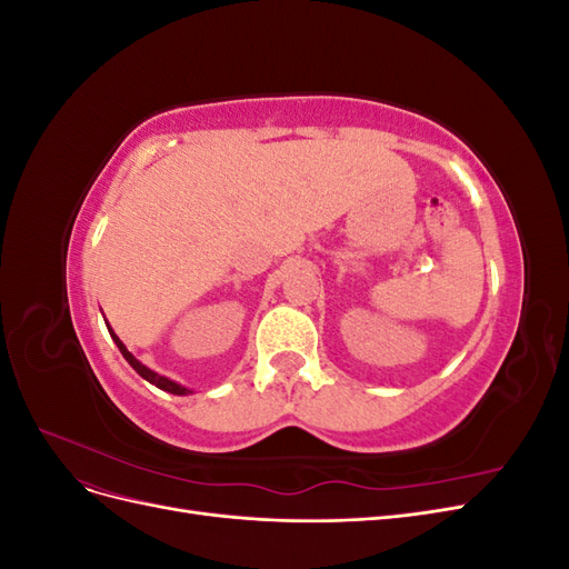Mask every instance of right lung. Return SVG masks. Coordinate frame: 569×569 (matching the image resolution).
<instances>
[{
  "label": "right lung",
  "mask_w": 569,
  "mask_h": 569,
  "mask_svg": "<svg viewBox=\"0 0 569 569\" xmlns=\"http://www.w3.org/2000/svg\"><path fill=\"white\" fill-rule=\"evenodd\" d=\"M111 332V330H109ZM111 337H113V341H116V347L120 349V353H123V358L128 360V363L137 370V372H140L142 377H144V380L147 382H151V385H157L159 389H163V391H170V393H178V396H184V393H189V389H184V387H180V385H176L173 380H168V377H161V375H157V372H153V370H149L147 366H142L140 363V360H137L126 347H123V341H120L113 332H111Z\"/></svg>",
  "instance_id": "1"
}]
</instances>
